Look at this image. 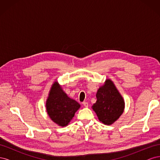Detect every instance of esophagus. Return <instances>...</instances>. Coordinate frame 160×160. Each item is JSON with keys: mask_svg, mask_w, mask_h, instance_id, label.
<instances>
[{"mask_svg": "<svg viewBox=\"0 0 160 160\" xmlns=\"http://www.w3.org/2000/svg\"><path fill=\"white\" fill-rule=\"evenodd\" d=\"M83 105L85 108H88L89 106V103L88 102H85V101H84V102H83Z\"/></svg>", "mask_w": 160, "mask_h": 160, "instance_id": "34e87169", "label": "esophagus"}]
</instances>
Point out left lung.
I'll list each match as a JSON object with an SVG mask.
<instances>
[{"mask_svg":"<svg viewBox=\"0 0 160 160\" xmlns=\"http://www.w3.org/2000/svg\"><path fill=\"white\" fill-rule=\"evenodd\" d=\"M96 98L92 109L99 120L105 125L113 124L122 115L125 108L124 100L113 81L106 79L98 90Z\"/></svg>","mask_w":160,"mask_h":160,"instance_id":"8db88e82","label":"left lung"}]
</instances>
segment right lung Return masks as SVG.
Masks as SVG:
<instances>
[{
	"label": "right lung",
	"mask_w": 160,
	"mask_h": 160,
	"mask_svg": "<svg viewBox=\"0 0 160 160\" xmlns=\"http://www.w3.org/2000/svg\"><path fill=\"white\" fill-rule=\"evenodd\" d=\"M80 107V104L69 98L58 82L55 81L46 101L47 112L52 122L59 126H67Z\"/></svg>",
	"instance_id": "obj_1"
}]
</instances>
